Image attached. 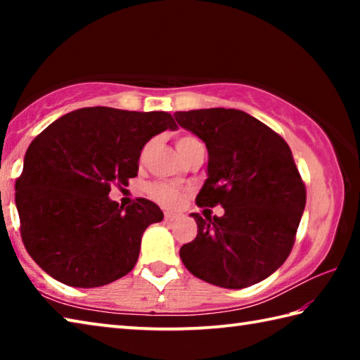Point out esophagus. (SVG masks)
<instances>
[{
	"label": "esophagus",
	"instance_id": "1",
	"mask_svg": "<svg viewBox=\"0 0 360 360\" xmlns=\"http://www.w3.org/2000/svg\"><path fill=\"white\" fill-rule=\"evenodd\" d=\"M163 217H165V221H174L176 217H178V214L176 212H172V211H165V214H163Z\"/></svg>",
	"mask_w": 360,
	"mask_h": 360
}]
</instances>
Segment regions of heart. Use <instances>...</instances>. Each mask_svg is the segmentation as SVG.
I'll return each mask as SVG.
<instances>
[{
    "label": "heart",
    "instance_id": "b5f03b06",
    "mask_svg": "<svg viewBox=\"0 0 360 360\" xmlns=\"http://www.w3.org/2000/svg\"><path fill=\"white\" fill-rule=\"evenodd\" d=\"M197 144L202 143L191 135H182L176 139V149H178L181 157ZM148 193L154 202L167 206V208H174V206H178L182 200V195H184L178 186L168 184V182H154V184H150L148 187Z\"/></svg>",
    "mask_w": 360,
    "mask_h": 360
}]
</instances>
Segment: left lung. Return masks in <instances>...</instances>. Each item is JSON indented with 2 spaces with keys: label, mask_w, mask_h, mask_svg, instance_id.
Here are the masks:
<instances>
[{
  "label": "left lung",
  "mask_w": 360,
  "mask_h": 360,
  "mask_svg": "<svg viewBox=\"0 0 360 360\" xmlns=\"http://www.w3.org/2000/svg\"><path fill=\"white\" fill-rule=\"evenodd\" d=\"M174 117L208 149V179L195 203L225 211L206 219L192 212L198 233L181 248L182 264L227 289L268 278L289 257L307 203L288 143L238 109L178 111Z\"/></svg>",
  "instance_id": "obj_1"
}]
</instances>
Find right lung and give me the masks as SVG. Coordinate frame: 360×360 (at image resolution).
<instances>
[{
  "label": "right lung",
  "instance_id": "1",
  "mask_svg": "<svg viewBox=\"0 0 360 360\" xmlns=\"http://www.w3.org/2000/svg\"><path fill=\"white\" fill-rule=\"evenodd\" d=\"M167 129H178L168 112L95 106L65 114L33 139L15 205L23 245L47 275L98 288L133 270L144 230L163 212L146 198L124 208L108 195L138 176L144 144Z\"/></svg>",
  "mask_w": 360,
  "mask_h": 360
}]
</instances>
